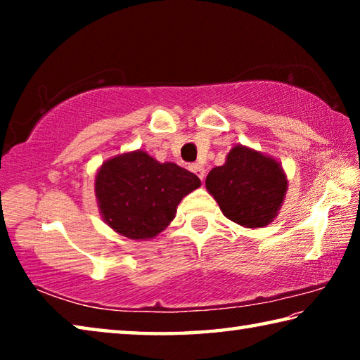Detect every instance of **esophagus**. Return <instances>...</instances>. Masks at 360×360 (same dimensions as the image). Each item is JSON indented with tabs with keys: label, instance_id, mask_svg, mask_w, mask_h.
Masks as SVG:
<instances>
[{
	"label": "esophagus",
	"instance_id": "34e87169",
	"mask_svg": "<svg viewBox=\"0 0 360 360\" xmlns=\"http://www.w3.org/2000/svg\"><path fill=\"white\" fill-rule=\"evenodd\" d=\"M191 172L197 174L198 178L203 181V178H205V168L202 165H198V163H193V165H191Z\"/></svg>",
	"mask_w": 360,
	"mask_h": 360
}]
</instances>
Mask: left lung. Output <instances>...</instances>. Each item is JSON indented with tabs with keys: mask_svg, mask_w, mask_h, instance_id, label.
<instances>
[{
	"mask_svg": "<svg viewBox=\"0 0 360 360\" xmlns=\"http://www.w3.org/2000/svg\"><path fill=\"white\" fill-rule=\"evenodd\" d=\"M206 191L224 216L246 229H260L278 216L288 192V176L276 158L235 146L222 167L206 176Z\"/></svg>",
	"mask_w": 360,
	"mask_h": 360,
	"instance_id": "left-lung-1",
	"label": "left lung"
}]
</instances>
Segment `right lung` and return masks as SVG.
I'll return each instance as SVG.
<instances>
[{
    "label": "right lung",
    "instance_id": "1",
    "mask_svg": "<svg viewBox=\"0 0 360 360\" xmlns=\"http://www.w3.org/2000/svg\"><path fill=\"white\" fill-rule=\"evenodd\" d=\"M200 186V179L186 168L157 162L141 149L108 158L95 174L103 221L115 233L136 241L165 230L181 200Z\"/></svg>",
    "mask_w": 360,
    "mask_h": 360
}]
</instances>
